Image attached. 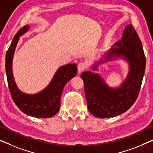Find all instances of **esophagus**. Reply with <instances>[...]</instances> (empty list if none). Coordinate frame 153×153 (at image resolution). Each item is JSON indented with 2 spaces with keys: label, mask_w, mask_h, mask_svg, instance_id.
Returning <instances> with one entry per match:
<instances>
[{
  "label": "esophagus",
  "mask_w": 153,
  "mask_h": 153,
  "mask_svg": "<svg viewBox=\"0 0 153 153\" xmlns=\"http://www.w3.org/2000/svg\"><path fill=\"white\" fill-rule=\"evenodd\" d=\"M77 68H78L79 73L80 74L81 72L84 71L85 69L87 68V65L84 62H81L78 65V66H77Z\"/></svg>",
  "instance_id": "1"
}]
</instances>
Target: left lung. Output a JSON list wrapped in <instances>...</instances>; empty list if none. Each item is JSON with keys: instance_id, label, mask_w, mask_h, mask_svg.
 <instances>
[{"instance_id": "1", "label": "left lung", "mask_w": 153, "mask_h": 153, "mask_svg": "<svg viewBox=\"0 0 153 153\" xmlns=\"http://www.w3.org/2000/svg\"><path fill=\"white\" fill-rule=\"evenodd\" d=\"M104 57V61L123 57L128 62L129 71L127 79L117 88L108 87L97 73L87 71L81 74L88 108L100 118H112L127 111L139 95L145 73L146 57L141 39L132 25L125 26L121 40L114 44ZM97 65L93 67V70Z\"/></svg>"}]
</instances>
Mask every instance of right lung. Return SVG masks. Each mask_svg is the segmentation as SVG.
<instances>
[{"mask_svg":"<svg viewBox=\"0 0 153 153\" xmlns=\"http://www.w3.org/2000/svg\"><path fill=\"white\" fill-rule=\"evenodd\" d=\"M29 29L26 25L14 35L13 40L6 53L5 70L8 87L11 97L17 107L28 116L35 118H51L58 112L60 106V97L65 85L77 74L76 64H68L58 68L51 83L38 93L26 94L16 86L12 74V59L16 45L21 35Z\"/></svg>","mask_w":153,"mask_h":153,"instance_id":"obj_1","label":"right lung"}]
</instances>
